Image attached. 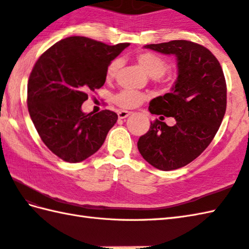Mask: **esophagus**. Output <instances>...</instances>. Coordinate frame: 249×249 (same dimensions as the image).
Returning <instances> with one entry per match:
<instances>
[{
  "label": "esophagus",
  "mask_w": 249,
  "mask_h": 249,
  "mask_svg": "<svg viewBox=\"0 0 249 249\" xmlns=\"http://www.w3.org/2000/svg\"><path fill=\"white\" fill-rule=\"evenodd\" d=\"M131 112H129V111H125V110H121L118 112V115H119V119H125L127 118L128 115H130Z\"/></svg>",
  "instance_id": "34e87169"
}]
</instances>
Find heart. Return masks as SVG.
I'll use <instances>...</instances> for the list:
<instances>
[{
    "label": "heart",
    "mask_w": 249,
    "mask_h": 249,
    "mask_svg": "<svg viewBox=\"0 0 249 249\" xmlns=\"http://www.w3.org/2000/svg\"><path fill=\"white\" fill-rule=\"evenodd\" d=\"M136 60L138 62V64L143 68L147 75L152 77V79L155 82H165L163 75L168 71L169 66H170L169 65V62L165 57L156 53V52L143 51L140 52L136 56ZM119 68V60L111 61L107 66V70H106V76H107L108 79L114 78L116 73H118ZM146 98V95L141 92L133 91V89H122L120 93L116 94L113 97V103L122 109L129 110L139 107L140 105L145 102Z\"/></svg>",
    "instance_id": "1"
}]
</instances>
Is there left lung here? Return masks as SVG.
Here are the masks:
<instances>
[{"label":"left lung","mask_w":249,"mask_h":249,"mask_svg":"<svg viewBox=\"0 0 249 249\" xmlns=\"http://www.w3.org/2000/svg\"><path fill=\"white\" fill-rule=\"evenodd\" d=\"M145 48L178 57L172 92L152 99L149 107L152 114L174 118L177 124L168 126L160 116L137 144L153 167L174 170L196 160L214 139L226 112V79L218 60L202 45L181 39Z\"/></svg>","instance_id":"obj_1"}]
</instances>
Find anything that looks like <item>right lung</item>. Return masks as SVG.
Segmentation results:
<instances>
[{
    "mask_svg": "<svg viewBox=\"0 0 249 249\" xmlns=\"http://www.w3.org/2000/svg\"><path fill=\"white\" fill-rule=\"evenodd\" d=\"M128 46L71 36L51 46L36 61L28 82L29 113L40 139L61 160H87L116 123L113 111L87 114L81 105L89 92L104 86L109 63Z\"/></svg>",
    "mask_w": 249,
    "mask_h": 249,
    "instance_id": "add662e5",
    "label": "right lung"
}]
</instances>
